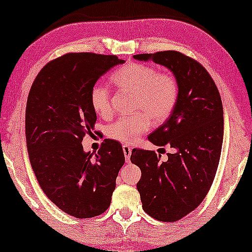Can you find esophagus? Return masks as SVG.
I'll return each mask as SVG.
<instances>
[{
    "label": "esophagus",
    "instance_id": "esophagus-1",
    "mask_svg": "<svg viewBox=\"0 0 252 252\" xmlns=\"http://www.w3.org/2000/svg\"><path fill=\"white\" fill-rule=\"evenodd\" d=\"M122 150H123V153H125V158H126V162H130V157H131V153H132V148H131L129 145L125 144L122 146Z\"/></svg>",
    "mask_w": 252,
    "mask_h": 252
}]
</instances>
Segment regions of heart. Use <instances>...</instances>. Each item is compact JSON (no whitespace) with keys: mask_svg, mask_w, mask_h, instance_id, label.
Returning a JSON list of instances; mask_svg holds the SVG:
<instances>
[{"mask_svg":"<svg viewBox=\"0 0 252 252\" xmlns=\"http://www.w3.org/2000/svg\"><path fill=\"white\" fill-rule=\"evenodd\" d=\"M112 81L122 89L136 94L133 111L141 113L121 118L107 126L111 139L131 143L150 127V121L162 123L171 115L178 100V84L170 74H160L157 68L143 63H130L116 70ZM89 100L95 114L108 118L112 114L111 91L104 83H95Z\"/></svg>","mask_w":252,"mask_h":252,"instance_id":"1","label":"heart"}]
</instances>
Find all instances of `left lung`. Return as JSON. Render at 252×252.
Listing matches in <instances>:
<instances>
[{"label": "left lung", "mask_w": 252, "mask_h": 252, "mask_svg": "<svg viewBox=\"0 0 252 252\" xmlns=\"http://www.w3.org/2000/svg\"><path fill=\"white\" fill-rule=\"evenodd\" d=\"M173 74L178 100L171 115L148 140L169 145L168 160L153 151L134 148L130 160L141 170L137 189L143 209L161 221H177L204 200L217 171L224 137V111L214 80L201 63L177 51L133 56Z\"/></svg>", "instance_id": "obj_1"}]
</instances>
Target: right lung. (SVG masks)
I'll return each instance as SVG.
<instances>
[{
    "label": "right lung",
    "instance_id": "1",
    "mask_svg": "<svg viewBox=\"0 0 252 252\" xmlns=\"http://www.w3.org/2000/svg\"><path fill=\"white\" fill-rule=\"evenodd\" d=\"M125 63L116 56L68 54L45 65L32 84L25 118L32 169L45 195L73 217L91 218L107 210L125 164L116 140L106 139L94 157L82 146L97 121L91 88Z\"/></svg>",
    "mask_w": 252,
    "mask_h": 252
}]
</instances>
